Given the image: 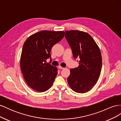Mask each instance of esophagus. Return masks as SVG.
Listing matches in <instances>:
<instances>
[{"label": "esophagus", "mask_w": 121, "mask_h": 121, "mask_svg": "<svg viewBox=\"0 0 121 121\" xmlns=\"http://www.w3.org/2000/svg\"><path fill=\"white\" fill-rule=\"evenodd\" d=\"M58 68H59L60 69H64V68L61 67H60V66H59V67H58Z\"/></svg>", "instance_id": "obj_1"}]
</instances>
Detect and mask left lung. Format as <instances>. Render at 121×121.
<instances>
[{
    "instance_id": "1",
    "label": "left lung",
    "mask_w": 121,
    "mask_h": 121,
    "mask_svg": "<svg viewBox=\"0 0 121 121\" xmlns=\"http://www.w3.org/2000/svg\"><path fill=\"white\" fill-rule=\"evenodd\" d=\"M65 33V38L72 49L73 57L80 60L79 66L70 69L68 84L76 92H86L95 85L100 76L102 67L100 49L87 33L78 30L66 31Z\"/></svg>"
}]
</instances>
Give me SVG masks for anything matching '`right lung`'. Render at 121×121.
<instances>
[{
    "mask_svg": "<svg viewBox=\"0 0 121 121\" xmlns=\"http://www.w3.org/2000/svg\"><path fill=\"white\" fill-rule=\"evenodd\" d=\"M64 36V31H41L26 40L20 66L26 82L33 89L44 92L52 86L57 74V69L46 63V60L50 58L52 60L51 49Z\"/></svg>",
    "mask_w": 121,
    "mask_h": 121,
    "instance_id": "1",
    "label": "right lung"
}]
</instances>
